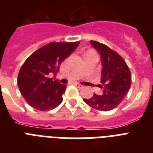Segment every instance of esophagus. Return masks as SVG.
<instances>
[{
    "instance_id": "34e87169",
    "label": "esophagus",
    "mask_w": 153,
    "mask_h": 153,
    "mask_svg": "<svg viewBox=\"0 0 153 153\" xmlns=\"http://www.w3.org/2000/svg\"><path fill=\"white\" fill-rule=\"evenodd\" d=\"M74 85L78 87V88L79 89H82V88H83V86H82V85H80V84L79 83H74Z\"/></svg>"
}]
</instances>
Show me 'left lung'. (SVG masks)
I'll return each mask as SVG.
<instances>
[{
    "label": "left lung",
    "instance_id": "obj_1",
    "mask_svg": "<svg viewBox=\"0 0 153 153\" xmlns=\"http://www.w3.org/2000/svg\"><path fill=\"white\" fill-rule=\"evenodd\" d=\"M91 46L99 53L102 62V95L94 94L92 98L83 101L92 108L108 111L116 108L128 93L131 86V73L123 58L109 47L97 41Z\"/></svg>",
    "mask_w": 153,
    "mask_h": 153
}]
</instances>
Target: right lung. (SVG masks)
Wrapping results in <instances>:
<instances>
[{
	"mask_svg": "<svg viewBox=\"0 0 153 153\" xmlns=\"http://www.w3.org/2000/svg\"><path fill=\"white\" fill-rule=\"evenodd\" d=\"M80 42L50 43L38 49L27 58L18 74L17 84L25 101L41 111L52 109L62 102L67 85L53 81L49 74L59 71L66 59Z\"/></svg>",
	"mask_w": 153,
	"mask_h": 153,
	"instance_id": "right-lung-1",
	"label": "right lung"
}]
</instances>
